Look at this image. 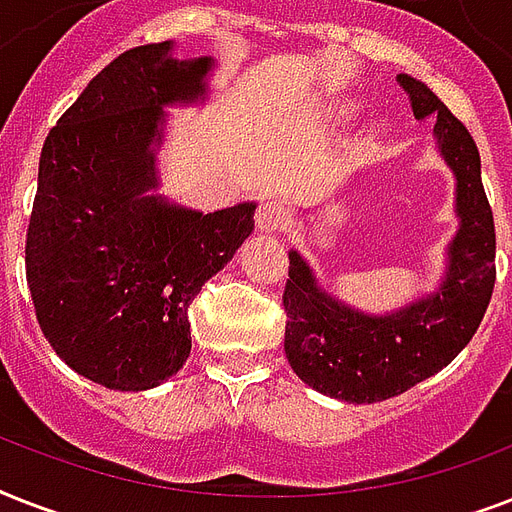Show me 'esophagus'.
I'll return each mask as SVG.
<instances>
[{"label": "esophagus", "instance_id": "34e87169", "mask_svg": "<svg viewBox=\"0 0 512 512\" xmlns=\"http://www.w3.org/2000/svg\"><path fill=\"white\" fill-rule=\"evenodd\" d=\"M289 220V212L284 204H279V201H263L260 204V209H257L255 215V223H257V231L260 233H276L281 231L284 225H287Z\"/></svg>", "mask_w": 512, "mask_h": 512}]
</instances>
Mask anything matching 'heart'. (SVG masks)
<instances>
[{"mask_svg":"<svg viewBox=\"0 0 512 512\" xmlns=\"http://www.w3.org/2000/svg\"><path fill=\"white\" fill-rule=\"evenodd\" d=\"M361 111V103L358 100H329L327 106H321L319 111V122L327 124V127H340V124L353 122ZM382 135V124H374L372 130H369V140H377Z\"/></svg>","mask_w":512,"mask_h":512,"instance_id":"heart-1","label":"heart"}]
</instances>
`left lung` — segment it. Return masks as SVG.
<instances>
[{"label":"left lung","instance_id":"left-lung-1","mask_svg":"<svg viewBox=\"0 0 512 512\" xmlns=\"http://www.w3.org/2000/svg\"><path fill=\"white\" fill-rule=\"evenodd\" d=\"M417 119H433L441 159L454 175L457 233L438 287L388 313H366L321 287L305 257L289 252L284 289L289 366L305 385L348 404L385 401L452 364L476 335L494 289V217L481 156L465 124L428 84L398 74Z\"/></svg>","mask_w":512,"mask_h":512}]
</instances>
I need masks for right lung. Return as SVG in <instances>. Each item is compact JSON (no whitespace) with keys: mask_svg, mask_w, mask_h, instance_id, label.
Here are the masks:
<instances>
[{"mask_svg":"<svg viewBox=\"0 0 512 512\" xmlns=\"http://www.w3.org/2000/svg\"><path fill=\"white\" fill-rule=\"evenodd\" d=\"M175 42L114 58L44 140L26 279L52 350L111 390H151L191 353L188 308L255 231V201L199 212L159 193L167 108L204 103L215 58Z\"/></svg>","mask_w":512,"mask_h":512,"instance_id":"obj_1","label":"right lung"}]
</instances>
